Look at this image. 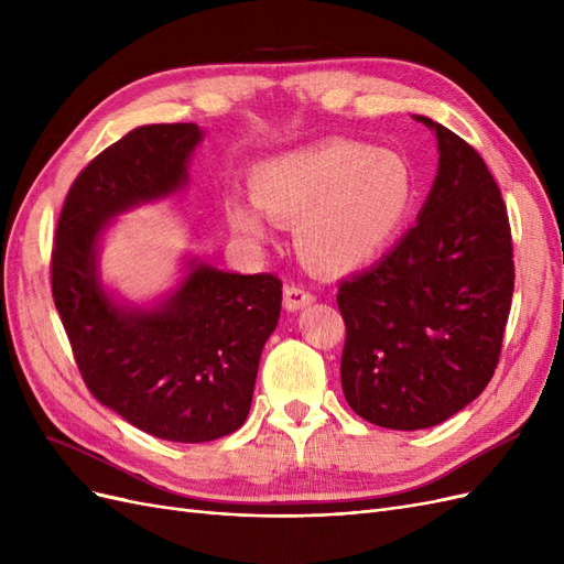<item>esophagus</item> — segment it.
Wrapping results in <instances>:
<instances>
[{
  "label": "esophagus",
  "instance_id": "esophagus-1",
  "mask_svg": "<svg viewBox=\"0 0 564 564\" xmlns=\"http://www.w3.org/2000/svg\"><path fill=\"white\" fill-rule=\"evenodd\" d=\"M315 301V294L308 286L303 284H286L284 286V308L286 311H301L305 305H311Z\"/></svg>",
  "mask_w": 564,
  "mask_h": 564
}]
</instances>
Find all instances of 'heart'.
I'll list each match as a JSON object with an SVG mask.
<instances>
[{"label":"heart","mask_w":564,"mask_h":564,"mask_svg":"<svg viewBox=\"0 0 564 564\" xmlns=\"http://www.w3.org/2000/svg\"><path fill=\"white\" fill-rule=\"evenodd\" d=\"M251 197L268 218L294 224L303 259L329 272L371 263L392 245L412 212L416 178L402 155L362 143H327L261 162ZM235 232L268 237L265 218L228 199Z\"/></svg>","instance_id":"1"}]
</instances>
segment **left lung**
Listing matches in <instances>:
<instances>
[{
    "instance_id": "8db88e82",
    "label": "left lung",
    "mask_w": 564,
    "mask_h": 564,
    "mask_svg": "<svg viewBox=\"0 0 564 564\" xmlns=\"http://www.w3.org/2000/svg\"><path fill=\"white\" fill-rule=\"evenodd\" d=\"M433 191L398 247L338 286L340 386L357 416L419 431L470 404L499 365L516 263L508 212L485 160L429 117Z\"/></svg>"
}]
</instances>
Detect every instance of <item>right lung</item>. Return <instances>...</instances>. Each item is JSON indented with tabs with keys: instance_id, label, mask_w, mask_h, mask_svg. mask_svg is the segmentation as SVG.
<instances>
[{
	"instance_id": "right-lung-1",
	"label": "right lung",
	"mask_w": 564,
	"mask_h": 564,
	"mask_svg": "<svg viewBox=\"0 0 564 564\" xmlns=\"http://www.w3.org/2000/svg\"><path fill=\"white\" fill-rule=\"evenodd\" d=\"M199 139L197 124H150L106 148L67 191L51 251V294L91 395L143 433L191 445L247 421L282 280L193 263L160 308L129 311L100 286L96 245L119 212L178 191Z\"/></svg>"
}]
</instances>
